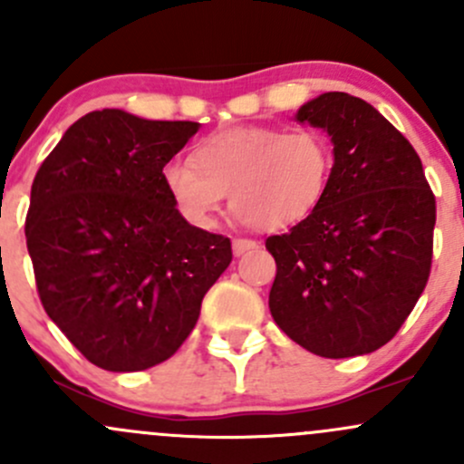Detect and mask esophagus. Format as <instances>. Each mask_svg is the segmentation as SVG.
Instances as JSON below:
<instances>
[{"label":"esophagus","mask_w":464,"mask_h":464,"mask_svg":"<svg viewBox=\"0 0 464 464\" xmlns=\"http://www.w3.org/2000/svg\"><path fill=\"white\" fill-rule=\"evenodd\" d=\"M256 246H257V242L248 240V237H236V240H233V253H236V256H242V253L251 251V248H256Z\"/></svg>","instance_id":"1"}]
</instances>
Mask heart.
I'll list each match as a JSON object with an SVG mask.
<instances>
[{"label":"heart","mask_w":464,"mask_h":464,"mask_svg":"<svg viewBox=\"0 0 464 464\" xmlns=\"http://www.w3.org/2000/svg\"><path fill=\"white\" fill-rule=\"evenodd\" d=\"M331 170L334 146L318 129L237 126L198 142L191 164H167L162 184L179 216L195 227H208L228 195L237 218L280 231L315 211Z\"/></svg>","instance_id":"b5f03b06"}]
</instances>
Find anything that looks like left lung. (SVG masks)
Returning <instances> with one entry per match:
<instances>
[{"label": "left lung", "instance_id": "obj_1", "mask_svg": "<svg viewBox=\"0 0 464 464\" xmlns=\"http://www.w3.org/2000/svg\"><path fill=\"white\" fill-rule=\"evenodd\" d=\"M295 120L326 130L334 170L315 211L266 237L277 266L271 315L322 358L372 353L425 291L436 198L416 149L360 97L324 92Z\"/></svg>", "mask_w": 464, "mask_h": 464}]
</instances>
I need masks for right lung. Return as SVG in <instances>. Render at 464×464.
<instances>
[{
  "mask_svg": "<svg viewBox=\"0 0 464 464\" xmlns=\"http://www.w3.org/2000/svg\"><path fill=\"white\" fill-rule=\"evenodd\" d=\"M198 121L92 111L39 167L26 216L39 300L86 360L144 372L182 347L231 240L191 227L162 170Z\"/></svg>",
  "mask_w": 464,
  "mask_h": 464,
  "instance_id": "1",
  "label": "right lung"
}]
</instances>
